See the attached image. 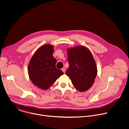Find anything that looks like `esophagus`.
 <instances>
[{
    "mask_svg": "<svg viewBox=\"0 0 129 129\" xmlns=\"http://www.w3.org/2000/svg\"><path fill=\"white\" fill-rule=\"evenodd\" d=\"M62 70L63 71V72L64 73H65V69L64 68H63L62 69Z\"/></svg>",
    "mask_w": 129,
    "mask_h": 129,
    "instance_id": "1",
    "label": "esophagus"
}]
</instances>
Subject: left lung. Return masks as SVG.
I'll return each instance as SVG.
<instances>
[{
	"instance_id": "obj_1",
	"label": "left lung",
	"mask_w": 129,
	"mask_h": 129,
	"mask_svg": "<svg viewBox=\"0 0 129 129\" xmlns=\"http://www.w3.org/2000/svg\"><path fill=\"white\" fill-rule=\"evenodd\" d=\"M67 52L69 66L66 75L78 91L88 90L93 85L98 72L92 54L84 46L68 48Z\"/></svg>"
}]
</instances>
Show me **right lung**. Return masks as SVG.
I'll return each instance as SVG.
<instances>
[{"instance_id": "right-lung-1", "label": "right lung", "mask_w": 129, "mask_h": 129, "mask_svg": "<svg viewBox=\"0 0 129 129\" xmlns=\"http://www.w3.org/2000/svg\"><path fill=\"white\" fill-rule=\"evenodd\" d=\"M53 46L45 44L35 52L28 66V73L31 82L42 90L48 89L63 72L56 68L57 60L53 56Z\"/></svg>"}]
</instances>
